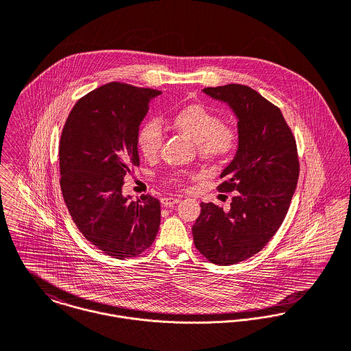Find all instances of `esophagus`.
Returning a JSON list of instances; mask_svg holds the SVG:
<instances>
[{
  "mask_svg": "<svg viewBox=\"0 0 351 351\" xmlns=\"http://www.w3.org/2000/svg\"><path fill=\"white\" fill-rule=\"evenodd\" d=\"M180 200H181V197H163L160 202L163 206H173L174 204L180 202Z\"/></svg>",
  "mask_w": 351,
  "mask_h": 351,
  "instance_id": "1",
  "label": "esophagus"
}]
</instances>
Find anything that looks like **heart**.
<instances>
[{
  "label": "heart",
  "mask_w": 351,
  "mask_h": 351,
  "mask_svg": "<svg viewBox=\"0 0 351 351\" xmlns=\"http://www.w3.org/2000/svg\"><path fill=\"white\" fill-rule=\"evenodd\" d=\"M173 125L184 136L197 143V151L206 162L217 163L237 149L238 131L221 123V119L202 105H188L173 117ZM165 132L158 120L147 121L139 131V149L146 158H155L163 146ZM181 173H174L171 181L181 180Z\"/></svg>",
  "instance_id": "1"
}]
</instances>
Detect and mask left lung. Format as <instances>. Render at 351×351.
Returning a JSON list of instances; mask_svg holds the SVG:
<instances>
[{
	"label": "left lung",
	"mask_w": 351,
	"mask_h": 351,
	"mask_svg": "<svg viewBox=\"0 0 351 351\" xmlns=\"http://www.w3.org/2000/svg\"><path fill=\"white\" fill-rule=\"evenodd\" d=\"M238 120V149L221 171V192H234L230 210L201 202L192 227L196 249L228 266L262 250L282 224L299 180L296 141L281 110L245 85L205 88Z\"/></svg>",
	"instance_id": "8db88e82"
}]
</instances>
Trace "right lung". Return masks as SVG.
<instances>
[{
	"label": "right lung",
	"mask_w": 351,
	"mask_h": 351,
	"mask_svg": "<svg viewBox=\"0 0 351 351\" xmlns=\"http://www.w3.org/2000/svg\"><path fill=\"white\" fill-rule=\"evenodd\" d=\"M162 92L110 82L77 101L59 143L60 189L82 235L106 255L124 259L149 249L160 224L150 195L123 196L124 177L139 166V127Z\"/></svg>",
	"instance_id": "1"
}]
</instances>
